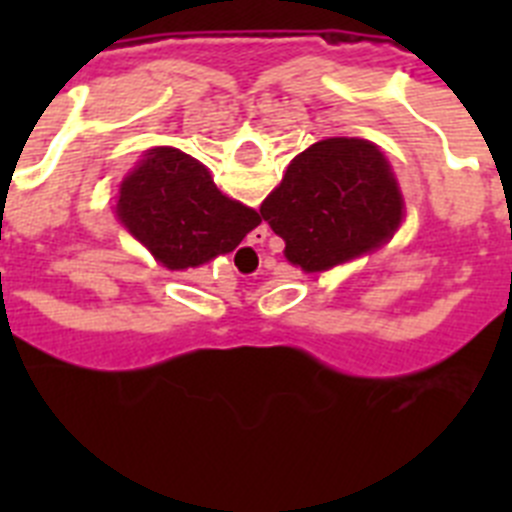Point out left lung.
<instances>
[{"label": "left lung", "mask_w": 512, "mask_h": 512, "mask_svg": "<svg viewBox=\"0 0 512 512\" xmlns=\"http://www.w3.org/2000/svg\"><path fill=\"white\" fill-rule=\"evenodd\" d=\"M261 217L302 271H325L382 246L402 220V194L369 140H320L289 164Z\"/></svg>", "instance_id": "obj_1"}]
</instances>
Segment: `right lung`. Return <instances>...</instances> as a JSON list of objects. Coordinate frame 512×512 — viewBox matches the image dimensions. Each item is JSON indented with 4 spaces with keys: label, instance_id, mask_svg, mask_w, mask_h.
I'll return each instance as SVG.
<instances>
[{
    "label": "right lung",
    "instance_id": "obj_1",
    "mask_svg": "<svg viewBox=\"0 0 512 512\" xmlns=\"http://www.w3.org/2000/svg\"><path fill=\"white\" fill-rule=\"evenodd\" d=\"M117 215L169 269L230 253L261 223L259 212L225 197L210 171L176 148H153L125 176Z\"/></svg>",
    "mask_w": 512,
    "mask_h": 512
}]
</instances>
